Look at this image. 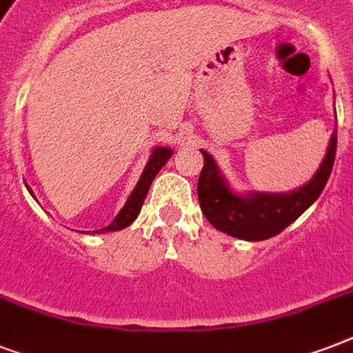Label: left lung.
<instances>
[{
  "instance_id": "1",
  "label": "left lung",
  "mask_w": 353,
  "mask_h": 353,
  "mask_svg": "<svg viewBox=\"0 0 353 353\" xmlns=\"http://www.w3.org/2000/svg\"><path fill=\"white\" fill-rule=\"evenodd\" d=\"M337 150V128L330 137L323 163L306 185L291 192H245L232 190L214 157L201 150L205 165L199 174L198 199L205 218L218 231L238 240L260 241L273 238L312 207L328 183Z\"/></svg>"
}]
</instances>
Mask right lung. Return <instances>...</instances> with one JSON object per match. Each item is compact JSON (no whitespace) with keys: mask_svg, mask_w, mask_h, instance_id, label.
Returning <instances> with one entry per match:
<instances>
[{"mask_svg":"<svg viewBox=\"0 0 353 353\" xmlns=\"http://www.w3.org/2000/svg\"><path fill=\"white\" fill-rule=\"evenodd\" d=\"M172 154H174L172 148H166V146H155V148H152L148 163H146V166H144L143 174H141V177H139L135 188H133L132 194L128 196L124 207L119 210V214L113 218V221L110 223V225L95 231V234H101V232L121 231V229H124V227L132 225L133 221H135V218L139 216V212H141V207H143L144 198H146V194H148L150 185H152V181L155 179V176L159 174L161 168L165 166L166 161L170 159ZM25 187H27V185H25ZM27 190H29L30 196L34 198V194H32V190H30L29 187H27Z\"/></svg>","mask_w":353,"mask_h":353,"instance_id":"obj_1","label":"right lung"}]
</instances>
